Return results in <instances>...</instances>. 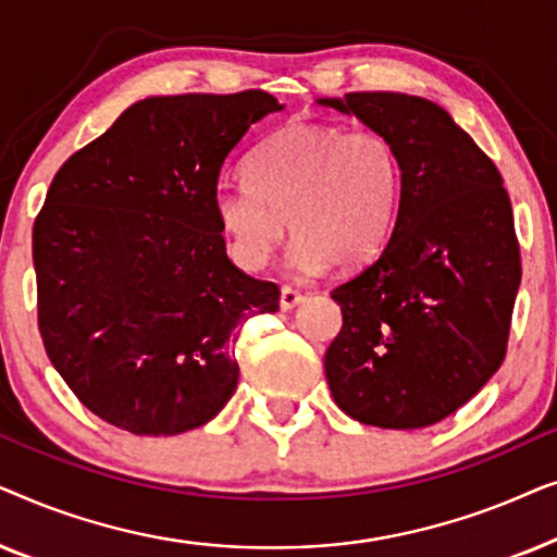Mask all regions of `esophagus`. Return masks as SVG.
<instances>
[{
    "mask_svg": "<svg viewBox=\"0 0 557 557\" xmlns=\"http://www.w3.org/2000/svg\"><path fill=\"white\" fill-rule=\"evenodd\" d=\"M301 301H304V296H301L299 292H296V288H292V286L281 288V301H278V304H281V309H284V311L296 309Z\"/></svg>",
    "mask_w": 557,
    "mask_h": 557,
    "instance_id": "34e87169",
    "label": "esophagus"
}]
</instances>
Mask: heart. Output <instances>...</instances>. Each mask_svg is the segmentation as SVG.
<instances>
[{
	"label": "heart",
	"instance_id": "1",
	"mask_svg": "<svg viewBox=\"0 0 557 557\" xmlns=\"http://www.w3.org/2000/svg\"><path fill=\"white\" fill-rule=\"evenodd\" d=\"M398 149L375 128L288 124L246 159V185L220 187L212 208L233 261L261 271L286 233L301 271L368 265L398 215Z\"/></svg>",
	"mask_w": 557,
	"mask_h": 557
}]
</instances>
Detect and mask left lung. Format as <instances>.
I'll use <instances>...</instances> for the list:
<instances>
[{
    "label": "left lung",
    "instance_id": "8db88e82",
    "mask_svg": "<svg viewBox=\"0 0 557 557\" xmlns=\"http://www.w3.org/2000/svg\"><path fill=\"white\" fill-rule=\"evenodd\" d=\"M319 106L398 149L403 193L385 248L332 292L342 330L324 355L332 398L377 429H425L482 391L507 352L522 265L502 174L446 109L408 94Z\"/></svg>",
    "mask_w": 557,
    "mask_h": 557
}]
</instances>
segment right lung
I'll use <instances>...</instances> for the list:
<instances>
[{
    "label": "right lung",
    "mask_w": 557,
    "mask_h": 557,
    "mask_svg": "<svg viewBox=\"0 0 557 557\" xmlns=\"http://www.w3.org/2000/svg\"><path fill=\"white\" fill-rule=\"evenodd\" d=\"M281 109L265 90L151 96L58 170L33 227L37 324L106 423L177 436L233 398L240 326L281 292L233 265L212 197L235 144Z\"/></svg>",
    "instance_id": "1"
}]
</instances>
